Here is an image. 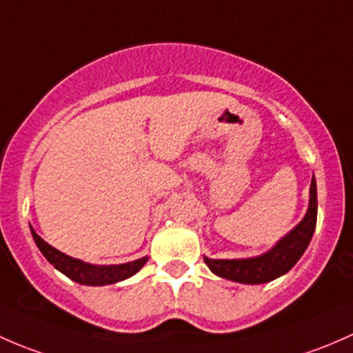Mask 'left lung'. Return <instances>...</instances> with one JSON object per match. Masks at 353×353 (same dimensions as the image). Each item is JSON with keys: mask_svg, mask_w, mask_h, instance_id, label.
<instances>
[{"mask_svg": "<svg viewBox=\"0 0 353 353\" xmlns=\"http://www.w3.org/2000/svg\"><path fill=\"white\" fill-rule=\"evenodd\" d=\"M316 217H318V195H316V180L312 175L306 216L296 228L282 236L268 252L258 256L231 258V260L203 256V261L212 274L228 281L250 285L272 282L287 274L304 255L316 230Z\"/></svg>", "mask_w": 353, "mask_h": 353, "instance_id": "left-lung-1", "label": "left lung"}]
</instances>
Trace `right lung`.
Listing matches in <instances>:
<instances>
[{
  "mask_svg": "<svg viewBox=\"0 0 353 353\" xmlns=\"http://www.w3.org/2000/svg\"><path fill=\"white\" fill-rule=\"evenodd\" d=\"M30 232L34 236L35 245L39 246L41 253L47 258L50 265H54L56 270L64 274L71 281L78 282L83 285H110L117 284V282L125 281V279L132 277L134 274L144 267L148 261V256L139 258V260L127 261V263L121 265H93L88 261H83L79 258H72L66 255V253L59 252L49 243L43 241L41 236L34 231L30 226Z\"/></svg>",
  "mask_w": 353,
  "mask_h": 353,
  "instance_id": "1",
  "label": "right lung"
}]
</instances>
